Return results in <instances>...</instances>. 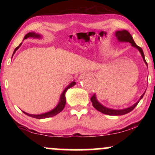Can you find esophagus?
Listing matches in <instances>:
<instances>
[{
  "label": "esophagus",
  "instance_id": "esophagus-1",
  "mask_svg": "<svg viewBox=\"0 0 155 155\" xmlns=\"http://www.w3.org/2000/svg\"><path fill=\"white\" fill-rule=\"evenodd\" d=\"M92 75V74H91L90 72H88V71H85L83 73H82L81 75H80L79 77V80H83L84 78H87V77H90V76Z\"/></svg>",
  "mask_w": 155,
  "mask_h": 155
}]
</instances>
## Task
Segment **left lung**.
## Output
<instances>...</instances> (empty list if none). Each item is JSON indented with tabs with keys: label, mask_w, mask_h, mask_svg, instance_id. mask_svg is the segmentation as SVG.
<instances>
[{
	"label": "left lung",
	"mask_w": 155,
	"mask_h": 155,
	"mask_svg": "<svg viewBox=\"0 0 155 155\" xmlns=\"http://www.w3.org/2000/svg\"><path fill=\"white\" fill-rule=\"evenodd\" d=\"M115 36L116 37V39L119 42H129V43L131 44V46H133V47L136 48L137 50L139 51L142 57H143V59L144 61V62L145 63V64L147 65V63L146 62L145 58V55H144L143 51L142 48L137 45L135 43L134 40H133L132 36L130 33L128 32L127 30H120V31H116L115 32ZM145 92L143 93V94L141 95L140 98L138 101H137L136 103H135L133 106H131L130 107L126 108V109H109V108H107L104 107V106L101 104L99 102V101L97 100L96 94H93V96L91 97V101L92 102V106L94 107L95 109H96L97 111H100L101 113L107 114V115H109V116H121V115H124V114H126L130 112L131 111H133V109H135V107L137 105V104L139 103V101L141 100L142 98H143L144 94H145Z\"/></svg>",
	"instance_id": "left-lung-1"
}]
</instances>
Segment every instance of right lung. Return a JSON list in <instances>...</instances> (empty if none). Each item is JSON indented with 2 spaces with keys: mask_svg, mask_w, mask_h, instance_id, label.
<instances>
[{
  "mask_svg": "<svg viewBox=\"0 0 155 155\" xmlns=\"http://www.w3.org/2000/svg\"><path fill=\"white\" fill-rule=\"evenodd\" d=\"M29 37L37 38V39H40V38H41V35H40L39 34H37V33H35V32H29L28 34H27V35L25 36L24 40L27 39V38H29ZM21 45H22V43H21L20 45L18 46V47L15 48V51H14L12 56H13L16 51L18 50L19 48H20V46ZM75 84H76V82L75 81H73V82H71V83H70L65 88V90L63 91L62 93H61L60 99H59V101H58V104H57V106L54 108V109L51 110V111H48V112H46V113L41 114H27L25 111H23V112H24V113L26 114V115L30 116V117L35 118H39V119L50 118V117H52V116H54L57 115V114L60 113L61 111H63V109H64V107H65V104H66V100H65V92H67V90H68V89L71 88L72 87H73Z\"/></svg>",
  "mask_w": 155,
  "mask_h": 155,
  "instance_id": "obj_1",
  "label": "right lung"
}]
</instances>
